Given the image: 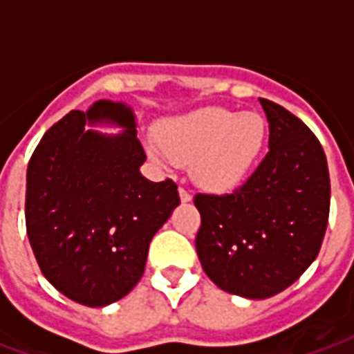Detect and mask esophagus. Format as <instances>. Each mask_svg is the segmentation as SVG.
Returning <instances> with one entry per match:
<instances>
[{
  "instance_id": "esophagus-1",
  "label": "esophagus",
  "mask_w": 354,
  "mask_h": 354,
  "mask_svg": "<svg viewBox=\"0 0 354 354\" xmlns=\"http://www.w3.org/2000/svg\"><path fill=\"white\" fill-rule=\"evenodd\" d=\"M178 193H180V200H182L183 204H187V202H191V193H189L187 189L180 187V189H178Z\"/></svg>"
}]
</instances>
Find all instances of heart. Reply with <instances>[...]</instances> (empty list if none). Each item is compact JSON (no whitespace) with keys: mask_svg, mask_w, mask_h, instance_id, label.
<instances>
[{"mask_svg":"<svg viewBox=\"0 0 354 354\" xmlns=\"http://www.w3.org/2000/svg\"><path fill=\"white\" fill-rule=\"evenodd\" d=\"M268 139V124L255 112L204 108L172 119L158 133L167 160L189 165L194 183L209 193L241 187L257 165ZM156 158L160 154L154 150Z\"/></svg>","mask_w":354,"mask_h":354,"instance_id":"heart-1","label":"heart"}]
</instances>
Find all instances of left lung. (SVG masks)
I'll use <instances>...</instances> for the list:
<instances>
[{
	"instance_id": "8db88e82",
	"label": "left lung",
	"mask_w": 354,
	"mask_h": 354,
	"mask_svg": "<svg viewBox=\"0 0 354 354\" xmlns=\"http://www.w3.org/2000/svg\"><path fill=\"white\" fill-rule=\"evenodd\" d=\"M259 101L270 124L268 154L233 193L194 196L202 268L218 288L250 299L279 294L313 264L330 205L318 138L283 106Z\"/></svg>"
}]
</instances>
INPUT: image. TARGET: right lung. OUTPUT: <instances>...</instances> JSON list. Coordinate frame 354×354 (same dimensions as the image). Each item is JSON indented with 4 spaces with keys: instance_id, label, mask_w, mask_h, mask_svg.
Returning <instances> with one entry per match:
<instances>
[{
    "instance_id": "right-lung-1",
    "label": "right lung",
    "mask_w": 354,
    "mask_h": 354,
    "mask_svg": "<svg viewBox=\"0 0 354 354\" xmlns=\"http://www.w3.org/2000/svg\"><path fill=\"white\" fill-rule=\"evenodd\" d=\"M125 128L118 136L85 122ZM136 118L122 102L71 110L38 143L27 167L25 226L41 274L86 307L124 297L145 272L152 236L176 205L178 185L149 182Z\"/></svg>"
}]
</instances>
